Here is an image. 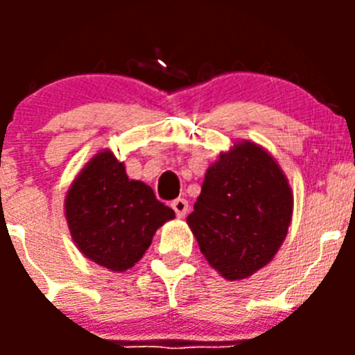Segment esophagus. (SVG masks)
Masks as SVG:
<instances>
[{
    "label": "esophagus",
    "instance_id": "obj_1",
    "mask_svg": "<svg viewBox=\"0 0 355 355\" xmlns=\"http://www.w3.org/2000/svg\"><path fill=\"white\" fill-rule=\"evenodd\" d=\"M172 209L175 211V215L180 216V218H183L184 215H187L188 211V200L187 199H181V197H178V199L172 200Z\"/></svg>",
    "mask_w": 355,
    "mask_h": 355
}]
</instances>
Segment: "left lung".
<instances>
[{"label": "left lung", "mask_w": 355, "mask_h": 355, "mask_svg": "<svg viewBox=\"0 0 355 355\" xmlns=\"http://www.w3.org/2000/svg\"><path fill=\"white\" fill-rule=\"evenodd\" d=\"M291 215L293 193L279 163L243 140L209 165L187 222L209 265L227 281H240L274 259Z\"/></svg>", "instance_id": "obj_1"}]
</instances>
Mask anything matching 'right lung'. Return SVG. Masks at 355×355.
I'll list each match as a JSON object with an SVG mask.
<instances>
[{
  "instance_id": "obj_1",
  "label": "right lung",
  "mask_w": 355,
  "mask_h": 355,
  "mask_svg": "<svg viewBox=\"0 0 355 355\" xmlns=\"http://www.w3.org/2000/svg\"><path fill=\"white\" fill-rule=\"evenodd\" d=\"M64 209L80 252L112 272L139 263L156 231L175 216L153 188L128 178L124 163L110 149L99 150L81 168Z\"/></svg>"
}]
</instances>
